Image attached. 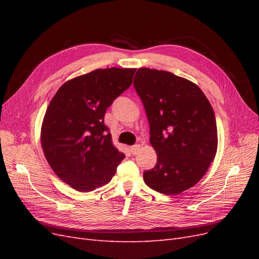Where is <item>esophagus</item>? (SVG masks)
<instances>
[{"label":"esophagus","mask_w":259,"mask_h":259,"mask_svg":"<svg viewBox=\"0 0 259 259\" xmlns=\"http://www.w3.org/2000/svg\"><path fill=\"white\" fill-rule=\"evenodd\" d=\"M130 150H131V152H132L133 154H137V153L139 152V150H140V145H134V146H132V147L130 148Z\"/></svg>","instance_id":"1"}]
</instances>
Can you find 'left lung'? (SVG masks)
<instances>
[{
    "mask_svg": "<svg viewBox=\"0 0 259 259\" xmlns=\"http://www.w3.org/2000/svg\"><path fill=\"white\" fill-rule=\"evenodd\" d=\"M134 88L158 155L155 166L144 173V182L164 194L182 193L200 182L216 155L213 108L197 84L163 70L139 68Z\"/></svg>",
    "mask_w": 259,
    "mask_h": 259,
    "instance_id": "obj_1",
    "label": "left lung"
}]
</instances>
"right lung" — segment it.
Masks as SVG:
<instances>
[{"instance_id": "add662e5", "label": "right lung", "mask_w": 259, "mask_h": 259, "mask_svg": "<svg viewBox=\"0 0 259 259\" xmlns=\"http://www.w3.org/2000/svg\"><path fill=\"white\" fill-rule=\"evenodd\" d=\"M136 69L107 68L62 84L46 109L41 144L50 166L81 192L108 184L125 158L112 144L105 113L127 90Z\"/></svg>"}]
</instances>
